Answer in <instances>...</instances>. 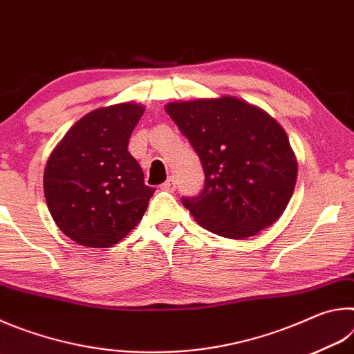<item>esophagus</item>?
<instances>
[{"instance_id": "1", "label": "esophagus", "mask_w": 354, "mask_h": 354, "mask_svg": "<svg viewBox=\"0 0 354 354\" xmlns=\"http://www.w3.org/2000/svg\"><path fill=\"white\" fill-rule=\"evenodd\" d=\"M160 189L167 190V192H173V190H175V189H176V178H175V176H170L162 185H160Z\"/></svg>"}]
</instances>
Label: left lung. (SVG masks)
Returning <instances> with one entry per match:
<instances>
[{
	"label": "left lung",
	"instance_id": "obj_1",
	"mask_svg": "<svg viewBox=\"0 0 354 354\" xmlns=\"http://www.w3.org/2000/svg\"><path fill=\"white\" fill-rule=\"evenodd\" d=\"M165 111L201 160L205 189L183 205L203 227L242 241L283 215L298 164L270 113L230 95L171 101Z\"/></svg>",
	"mask_w": 354,
	"mask_h": 354
}]
</instances>
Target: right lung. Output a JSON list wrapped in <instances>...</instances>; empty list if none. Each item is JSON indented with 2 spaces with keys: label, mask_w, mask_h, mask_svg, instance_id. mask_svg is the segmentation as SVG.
<instances>
[{
  "label": "right lung",
  "mask_w": 354,
  "mask_h": 354,
  "mask_svg": "<svg viewBox=\"0 0 354 354\" xmlns=\"http://www.w3.org/2000/svg\"><path fill=\"white\" fill-rule=\"evenodd\" d=\"M145 106L134 101L98 107L71 127L48 158L44 192L65 236L109 248L134 230L154 189L128 151Z\"/></svg>",
  "instance_id": "add662e5"
}]
</instances>
